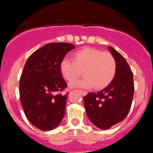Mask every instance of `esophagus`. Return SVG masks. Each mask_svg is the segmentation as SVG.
<instances>
[{"label":"esophagus","mask_w":153,"mask_h":153,"mask_svg":"<svg viewBox=\"0 0 153 153\" xmlns=\"http://www.w3.org/2000/svg\"><path fill=\"white\" fill-rule=\"evenodd\" d=\"M80 92L81 93L82 96H85V95H87V94H88V92H87V91H83V90H80Z\"/></svg>","instance_id":"34e87169"}]
</instances>
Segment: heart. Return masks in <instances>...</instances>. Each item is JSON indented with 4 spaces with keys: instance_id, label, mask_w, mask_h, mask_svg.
<instances>
[{
    "instance_id": "1",
    "label": "heart",
    "mask_w": 153,
    "mask_h": 153,
    "mask_svg": "<svg viewBox=\"0 0 153 153\" xmlns=\"http://www.w3.org/2000/svg\"><path fill=\"white\" fill-rule=\"evenodd\" d=\"M73 61L65 57L60 62V72L63 78L71 82L81 75L80 80L71 82V87H80L96 89L106 88L114 78L117 72V63L114 57L109 52L91 47H84L75 52Z\"/></svg>"
}]
</instances>
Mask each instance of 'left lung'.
<instances>
[{
  "instance_id": "obj_1",
  "label": "left lung",
  "mask_w": 153,
  "mask_h": 153,
  "mask_svg": "<svg viewBox=\"0 0 153 153\" xmlns=\"http://www.w3.org/2000/svg\"><path fill=\"white\" fill-rule=\"evenodd\" d=\"M108 49L117 63L114 78L102 91L83 98L88 117L101 129H109L126 118L134 91L133 73L125 58L113 47Z\"/></svg>"
}]
</instances>
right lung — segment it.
Segmentation results:
<instances>
[{
  "label": "right lung",
  "mask_w": 153,
  "mask_h": 153,
  "mask_svg": "<svg viewBox=\"0 0 153 153\" xmlns=\"http://www.w3.org/2000/svg\"><path fill=\"white\" fill-rule=\"evenodd\" d=\"M75 48L70 43L47 44L30 55L19 82L20 101L26 118L44 131L57 127L62 120L68 96L60 92L67 87L60 62Z\"/></svg>",
  "instance_id": "obj_1"
}]
</instances>
